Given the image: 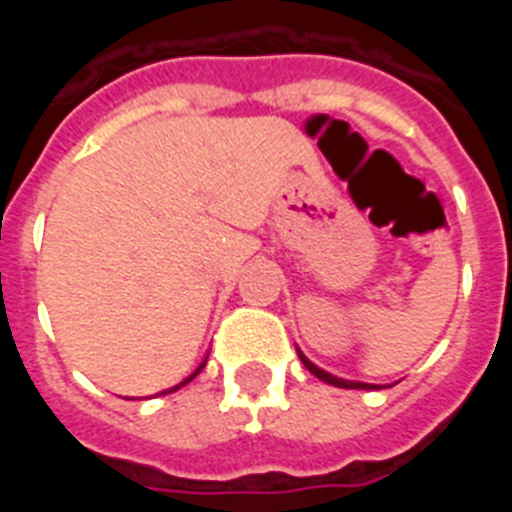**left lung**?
I'll use <instances>...</instances> for the list:
<instances>
[{
  "label": "left lung",
  "instance_id": "1",
  "mask_svg": "<svg viewBox=\"0 0 512 512\" xmlns=\"http://www.w3.org/2000/svg\"><path fill=\"white\" fill-rule=\"evenodd\" d=\"M297 356H300V361H302V364L307 366V372H310V374H315V377H318V379H323V382L333 384V387H343V390H379V384L351 382V379H341V377H336V374H328V372H325V369H320V366H315V364H312V361L307 359L305 354H302L300 348H297Z\"/></svg>",
  "mask_w": 512,
  "mask_h": 512
}]
</instances>
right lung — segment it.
I'll list each match as a JSON object with an SVG mask.
<instances>
[{
    "label": "right lung",
    "instance_id": "obj_1",
    "mask_svg": "<svg viewBox=\"0 0 512 512\" xmlns=\"http://www.w3.org/2000/svg\"><path fill=\"white\" fill-rule=\"evenodd\" d=\"M205 364H207V359H205V361H202V364H200V366H197V369H194V372H192V374H189V377H187V379H182V382L176 384V387H169V390H164V392H158V395H169V392H176V390H179V387H184V384H189V382H192V379H194V377H197V374H200V372H202V369H205ZM158 395H156V397H158Z\"/></svg>",
    "mask_w": 512,
    "mask_h": 512
}]
</instances>
